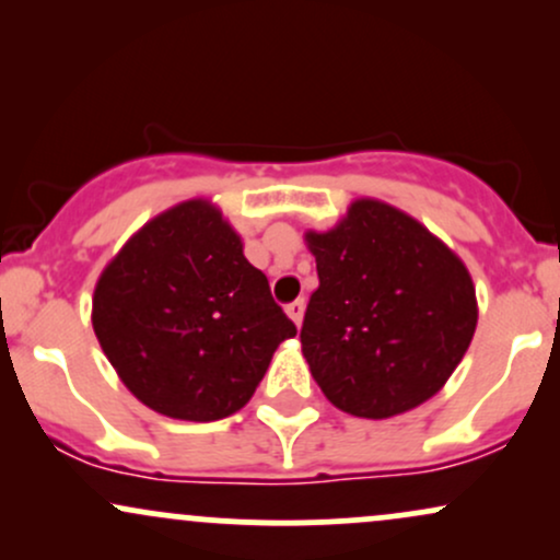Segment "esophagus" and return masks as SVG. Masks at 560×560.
<instances>
[{"mask_svg":"<svg viewBox=\"0 0 560 560\" xmlns=\"http://www.w3.org/2000/svg\"><path fill=\"white\" fill-rule=\"evenodd\" d=\"M287 316L294 320V324H302V316H305V300H294L287 305Z\"/></svg>","mask_w":560,"mask_h":560,"instance_id":"1","label":"esophagus"}]
</instances>
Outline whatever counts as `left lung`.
I'll use <instances>...</instances> for the list:
<instances>
[{
    "label": "left lung",
    "instance_id": "left-lung-1",
    "mask_svg": "<svg viewBox=\"0 0 560 560\" xmlns=\"http://www.w3.org/2000/svg\"><path fill=\"white\" fill-rule=\"evenodd\" d=\"M318 289L300 342L320 392L361 419H389L436 395L471 345L477 292L464 260L378 199L307 231Z\"/></svg>",
    "mask_w": 560,
    "mask_h": 560
}]
</instances>
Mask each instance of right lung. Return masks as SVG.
Wrapping results in <instances>:
<instances>
[{"label": "right lung", "mask_w": 560, "mask_h": 560, "mask_svg": "<svg viewBox=\"0 0 560 560\" xmlns=\"http://www.w3.org/2000/svg\"><path fill=\"white\" fill-rule=\"evenodd\" d=\"M92 324L133 397L182 421L244 408L298 334L208 199L165 210L124 244L96 281Z\"/></svg>", "instance_id": "right-lung-1"}]
</instances>
